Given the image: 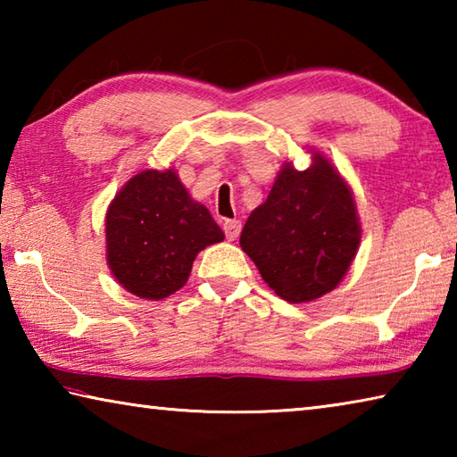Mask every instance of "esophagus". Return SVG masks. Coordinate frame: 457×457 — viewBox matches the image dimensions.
Wrapping results in <instances>:
<instances>
[{
  "label": "esophagus",
  "instance_id": "esophagus-1",
  "mask_svg": "<svg viewBox=\"0 0 457 457\" xmlns=\"http://www.w3.org/2000/svg\"><path fill=\"white\" fill-rule=\"evenodd\" d=\"M223 231H226V237L229 242H234V239L239 236V231H242V221L226 220L223 221Z\"/></svg>",
  "mask_w": 457,
  "mask_h": 457
}]
</instances>
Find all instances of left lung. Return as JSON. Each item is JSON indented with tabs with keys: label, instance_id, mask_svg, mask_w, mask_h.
I'll return each instance as SVG.
<instances>
[{
	"label": "left lung",
	"instance_id": "left-lung-1",
	"mask_svg": "<svg viewBox=\"0 0 457 457\" xmlns=\"http://www.w3.org/2000/svg\"><path fill=\"white\" fill-rule=\"evenodd\" d=\"M298 171L286 161L268 199L247 218L239 245L270 288L292 304L312 303L343 282L361 245L353 191L320 151Z\"/></svg>",
	"mask_w": 457,
	"mask_h": 457
}]
</instances>
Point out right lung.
Wrapping results in <instances>:
<instances>
[{"label": "right lung", "instance_id": "obj_1", "mask_svg": "<svg viewBox=\"0 0 457 457\" xmlns=\"http://www.w3.org/2000/svg\"><path fill=\"white\" fill-rule=\"evenodd\" d=\"M104 236L114 280L145 300L183 288L197 253L226 237L171 167L145 169L122 185L106 210Z\"/></svg>", "mask_w": 457, "mask_h": 457}]
</instances>
